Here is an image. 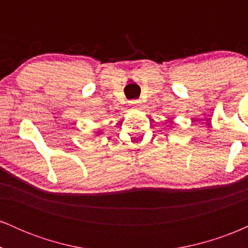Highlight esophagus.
Wrapping results in <instances>:
<instances>
[{"label": "esophagus", "instance_id": "34e87169", "mask_svg": "<svg viewBox=\"0 0 248 248\" xmlns=\"http://www.w3.org/2000/svg\"><path fill=\"white\" fill-rule=\"evenodd\" d=\"M140 104H141L140 100L130 101V106H132L133 108H140Z\"/></svg>", "mask_w": 248, "mask_h": 248}]
</instances>
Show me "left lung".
Here are the masks:
<instances>
[{
  "label": "left lung",
  "instance_id": "left-lung-1",
  "mask_svg": "<svg viewBox=\"0 0 248 248\" xmlns=\"http://www.w3.org/2000/svg\"><path fill=\"white\" fill-rule=\"evenodd\" d=\"M173 124V122L172 121H170V124Z\"/></svg>",
  "mask_w": 248,
  "mask_h": 248
}]
</instances>
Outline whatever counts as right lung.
I'll use <instances>...</instances> for the list:
<instances>
[{
	"label": "right lung",
	"instance_id": "obj_1",
	"mask_svg": "<svg viewBox=\"0 0 248 248\" xmlns=\"http://www.w3.org/2000/svg\"><path fill=\"white\" fill-rule=\"evenodd\" d=\"M101 133H102V130H98V132H94V135H95V136L101 135Z\"/></svg>",
	"mask_w": 248,
	"mask_h": 248
}]
</instances>
